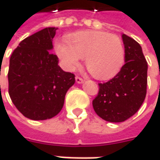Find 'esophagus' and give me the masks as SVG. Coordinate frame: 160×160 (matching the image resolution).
<instances>
[{"instance_id":"esophagus-1","label":"esophagus","mask_w":160,"mask_h":160,"mask_svg":"<svg viewBox=\"0 0 160 160\" xmlns=\"http://www.w3.org/2000/svg\"><path fill=\"white\" fill-rule=\"evenodd\" d=\"M75 80H76V82H77V83H79V84H80V83H82V82H83V79H82V78H80V76H76V77H75Z\"/></svg>"}]
</instances>
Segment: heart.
<instances>
[{"mask_svg":"<svg viewBox=\"0 0 160 160\" xmlns=\"http://www.w3.org/2000/svg\"><path fill=\"white\" fill-rule=\"evenodd\" d=\"M56 52L68 70L78 66L84 58L86 68L97 80H109L120 71L125 59L121 40L102 31L78 32L58 42Z\"/></svg>","mask_w":160,"mask_h":160,"instance_id":"heart-1","label":"heart"}]
</instances>
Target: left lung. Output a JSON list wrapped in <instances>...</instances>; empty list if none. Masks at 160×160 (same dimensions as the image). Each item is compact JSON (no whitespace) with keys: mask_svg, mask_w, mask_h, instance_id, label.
I'll return each instance as SVG.
<instances>
[{"mask_svg":"<svg viewBox=\"0 0 160 160\" xmlns=\"http://www.w3.org/2000/svg\"><path fill=\"white\" fill-rule=\"evenodd\" d=\"M125 64L112 80L99 83L93 100L97 115L109 122H123L135 114L146 97L148 64L140 44L122 34Z\"/></svg>","mask_w":160,"mask_h":160,"instance_id":"obj_1","label":"left lung"}]
</instances>
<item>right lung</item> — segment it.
<instances>
[{
    "label": "right lung",
    "mask_w": 160,
    "mask_h": 160,
    "mask_svg": "<svg viewBox=\"0 0 160 160\" xmlns=\"http://www.w3.org/2000/svg\"><path fill=\"white\" fill-rule=\"evenodd\" d=\"M57 29L47 27L25 38L9 59V97L20 112L32 120L58 115L75 82V75L61 69L58 58L50 52Z\"/></svg>",
    "instance_id": "obj_1"
}]
</instances>
